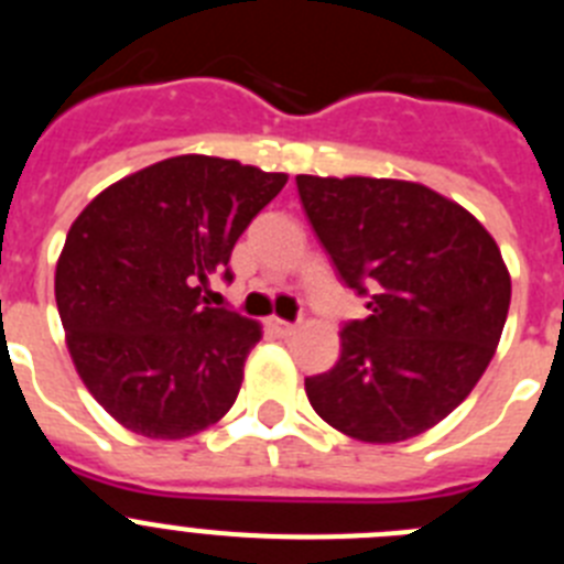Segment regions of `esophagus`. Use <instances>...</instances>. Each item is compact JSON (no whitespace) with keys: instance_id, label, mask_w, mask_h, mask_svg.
<instances>
[{"instance_id":"esophagus-1","label":"esophagus","mask_w":564,"mask_h":564,"mask_svg":"<svg viewBox=\"0 0 564 564\" xmlns=\"http://www.w3.org/2000/svg\"><path fill=\"white\" fill-rule=\"evenodd\" d=\"M268 327H271V330L282 338H288L296 333V325H291V322H285V318H276V316L268 318Z\"/></svg>"}]
</instances>
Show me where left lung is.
Here are the masks:
<instances>
[{
  "mask_svg": "<svg viewBox=\"0 0 564 564\" xmlns=\"http://www.w3.org/2000/svg\"><path fill=\"white\" fill-rule=\"evenodd\" d=\"M338 279L367 299L341 356L305 378L311 406L344 435L398 443L432 430L475 390L502 336L511 276L463 206L406 181L296 177Z\"/></svg>",
  "mask_w": 564,
  "mask_h": 564,
  "instance_id": "obj_1",
  "label": "left lung"
}]
</instances>
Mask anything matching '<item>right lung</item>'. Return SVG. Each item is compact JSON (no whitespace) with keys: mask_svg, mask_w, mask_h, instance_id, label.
Returning <instances> with one entry per match:
<instances>
[{"mask_svg":"<svg viewBox=\"0 0 564 564\" xmlns=\"http://www.w3.org/2000/svg\"><path fill=\"white\" fill-rule=\"evenodd\" d=\"M288 174L181 154L104 188L56 265L69 356L104 410L143 437L181 441L220 421L262 330L203 296L239 234Z\"/></svg>","mask_w":564,"mask_h":564,"instance_id":"add662e5","label":"right lung"}]
</instances>
